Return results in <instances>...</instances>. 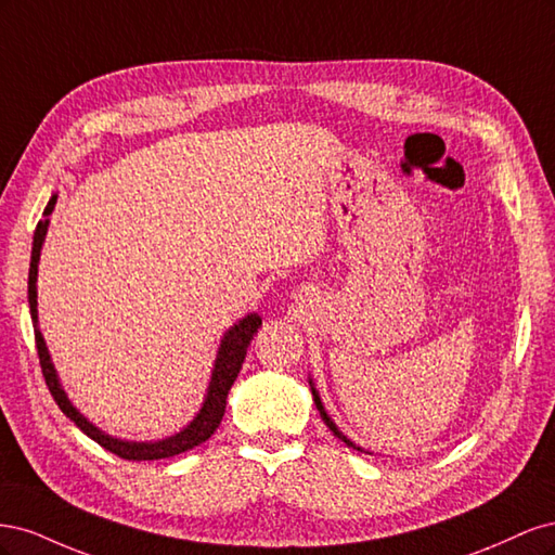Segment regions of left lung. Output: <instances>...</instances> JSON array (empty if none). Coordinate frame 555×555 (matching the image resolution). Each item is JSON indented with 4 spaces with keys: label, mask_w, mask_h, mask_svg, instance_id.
I'll return each mask as SVG.
<instances>
[{
    "label": "left lung",
    "mask_w": 555,
    "mask_h": 555,
    "mask_svg": "<svg viewBox=\"0 0 555 555\" xmlns=\"http://www.w3.org/2000/svg\"><path fill=\"white\" fill-rule=\"evenodd\" d=\"M310 382V391H312V398H314V405H317V410H319V414H322V418H324V424L333 430V435H335V438H338V440H343L349 449H357V451H365V449H361V447H357L354 442H351L349 438H347V435H343V430L338 428V426H335V422H333V418L328 416V412L324 410V402H322V398H319V391H317V386H314V382L312 379H308ZM365 453H371V451H365Z\"/></svg>",
    "instance_id": "8db88e82"
}]
</instances>
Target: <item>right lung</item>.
<instances>
[{
  "mask_svg": "<svg viewBox=\"0 0 555 555\" xmlns=\"http://www.w3.org/2000/svg\"><path fill=\"white\" fill-rule=\"evenodd\" d=\"M57 204V194L50 196L48 206L43 210L46 220H41L37 224L35 231V243H31V261H29V280H27V300H29V314H31V324H35V338H37V349H39V361H41V371L46 377V384L50 393H53L55 402L60 405V410L72 418V422L92 438L96 444H102L106 451L115 453L125 461H159V459H171L178 456L182 451H190L194 447H198L201 442H206L210 435L220 426L224 410H227V396L231 391L233 382H236L247 347L249 343L255 340V335L261 326V317L257 312H249L243 319H238L220 340V347H217V357L212 363V373H210V382L208 389L204 396V402H201V410L196 412V416L192 422L184 426L182 430H178L171 438L164 440H155V442H137V440H120L113 438V435L104 433L102 428H96L88 416H82L74 402L66 396L64 386L57 377V371L53 361H50V351L46 347V340L39 328V310H37V275H39V259H41V247L46 241L48 233V224H50V212L55 210Z\"/></svg>",
  "mask_w": 555,
  "mask_h": 555,
  "instance_id": "obj_1",
  "label": "right lung"
}]
</instances>
